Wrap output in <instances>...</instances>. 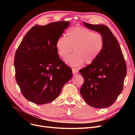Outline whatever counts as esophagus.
<instances>
[{
  "instance_id": "34e87169",
  "label": "esophagus",
  "mask_w": 135,
  "mask_h": 135,
  "mask_svg": "<svg viewBox=\"0 0 135 135\" xmlns=\"http://www.w3.org/2000/svg\"><path fill=\"white\" fill-rule=\"evenodd\" d=\"M72 72L73 74H76L77 73H78V70L76 68H73L72 69Z\"/></svg>"
}]
</instances>
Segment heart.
Segmentation results:
<instances>
[{
  "mask_svg": "<svg viewBox=\"0 0 135 135\" xmlns=\"http://www.w3.org/2000/svg\"><path fill=\"white\" fill-rule=\"evenodd\" d=\"M104 41L103 36L85 27L76 26L69 28L67 36H61L56 43L59 55L65 58L73 51L74 53L65 59L71 66L78 67L84 62L92 64L103 50Z\"/></svg>",
  "mask_w": 135,
  "mask_h": 135,
  "instance_id": "b5f03b06",
  "label": "heart"
}]
</instances>
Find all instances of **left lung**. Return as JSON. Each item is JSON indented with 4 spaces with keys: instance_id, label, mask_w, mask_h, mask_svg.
Instances as JSON below:
<instances>
[{
    "instance_id": "obj_1",
    "label": "left lung",
    "mask_w": 135,
    "mask_h": 135,
    "mask_svg": "<svg viewBox=\"0 0 135 135\" xmlns=\"http://www.w3.org/2000/svg\"><path fill=\"white\" fill-rule=\"evenodd\" d=\"M83 23L103 36L104 44L98 58L79 70L84 80L80 92L85 103L91 107L108 108L123 90L127 73L125 60L119 43L107 26Z\"/></svg>"
}]
</instances>
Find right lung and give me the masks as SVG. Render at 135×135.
Wrapping results in <instances>:
<instances>
[{
	"mask_svg": "<svg viewBox=\"0 0 135 135\" xmlns=\"http://www.w3.org/2000/svg\"><path fill=\"white\" fill-rule=\"evenodd\" d=\"M70 22L35 25L24 36L16 51V79L23 96L36 104L54 101L71 79V69L60 59L57 39Z\"/></svg>",
	"mask_w": 135,
	"mask_h": 135,
	"instance_id": "right-lung-1",
	"label": "right lung"
}]
</instances>
